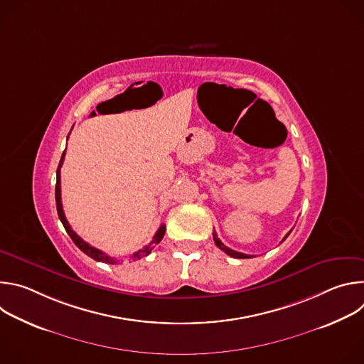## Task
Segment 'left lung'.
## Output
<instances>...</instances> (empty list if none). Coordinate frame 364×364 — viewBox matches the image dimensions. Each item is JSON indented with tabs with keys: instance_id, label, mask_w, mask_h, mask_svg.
Wrapping results in <instances>:
<instances>
[{
	"instance_id": "obj_1",
	"label": "left lung",
	"mask_w": 364,
	"mask_h": 364,
	"mask_svg": "<svg viewBox=\"0 0 364 364\" xmlns=\"http://www.w3.org/2000/svg\"><path fill=\"white\" fill-rule=\"evenodd\" d=\"M288 235H289V233H288ZM288 235H287V236H288ZM287 236H285V237H287ZM285 237H284V239H285ZM213 239H215V243H216V246H218V247H220V249H222L225 253H228V255H229V256H232V257H237V259H246V257H252L250 255H245V253H240V252L232 250L230 247L225 246V245L220 242V239L218 237L216 232H213Z\"/></svg>"
}]
</instances>
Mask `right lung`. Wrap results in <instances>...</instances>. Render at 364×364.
<instances>
[{
    "label": "right lung",
    "instance_id": "obj_1",
    "mask_svg": "<svg viewBox=\"0 0 364 364\" xmlns=\"http://www.w3.org/2000/svg\"><path fill=\"white\" fill-rule=\"evenodd\" d=\"M69 138V136H68ZM63 160H65V152H63V155H62V159H60V163H59V167H58V173H56V207H58V215H59V219H60V222L63 223V226H65V229H66V232H68V235L72 237V240L75 242V245L83 252V253H86L87 256H90V257H93L95 261H97V262H105V264H118V261L115 257H111L109 255H107L105 252H102V250H99V249H96V247H93V246H90L87 242H85L80 236H77L76 233H75V230L70 228V225H69V222L66 220V216H65V212H63V205H62V194H60V167H62V164H63ZM164 233H166V226L164 225H161L160 226V229L157 230V233H155V236L152 237V240L146 245V246H144L141 250H138V252H135V253H132V259L134 261H136V259H141V257H144V256H146V255H149L151 253V250L154 249V246L155 245H159L160 242H161V239L164 237Z\"/></svg>",
    "mask_w": 364,
    "mask_h": 364
}]
</instances>
